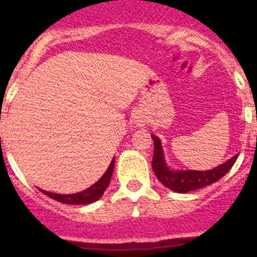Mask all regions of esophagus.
<instances>
[{
	"mask_svg": "<svg viewBox=\"0 0 257 257\" xmlns=\"http://www.w3.org/2000/svg\"><path fill=\"white\" fill-rule=\"evenodd\" d=\"M138 124H139V126H143V124H144V121H143V119H138Z\"/></svg>",
	"mask_w": 257,
	"mask_h": 257,
	"instance_id": "1",
	"label": "esophagus"
}]
</instances>
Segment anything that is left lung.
<instances>
[{
  "mask_svg": "<svg viewBox=\"0 0 257 257\" xmlns=\"http://www.w3.org/2000/svg\"><path fill=\"white\" fill-rule=\"evenodd\" d=\"M152 139L154 142L152 169H153L157 179L165 187L176 193H188L216 183L233 167V165H234L238 158V154H235L234 157H231L230 160L224 162L222 165L217 166L212 170H207V171H196V170L194 171L193 170L192 171H189V170H183V171L178 170L176 171V170L170 169L167 163H166L161 140L156 135H152Z\"/></svg>",
  "mask_w": 257,
  "mask_h": 257,
  "instance_id": "left-lung-1",
  "label": "left lung"
}]
</instances>
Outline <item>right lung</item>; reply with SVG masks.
I'll use <instances>...</instances> for the list:
<instances>
[{"instance_id": "1", "label": "right lung", "mask_w": 257, "mask_h": 257, "mask_svg": "<svg viewBox=\"0 0 257 257\" xmlns=\"http://www.w3.org/2000/svg\"><path fill=\"white\" fill-rule=\"evenodd\" d=\"M113 169H114V158H113L110 165H109L105 174H104L94 185H91V187L87 188V189L83 190V192L74 193V194H56V193L46 192V190L42 189L40 190L44 193V194H46L47 197H50V198L55 199V201L58 202H61V203H65V205H87V203H92V202L101 198V196L104 194L105 189L108 188L109 183H110Z\"/></svg>"}]
</instances>
